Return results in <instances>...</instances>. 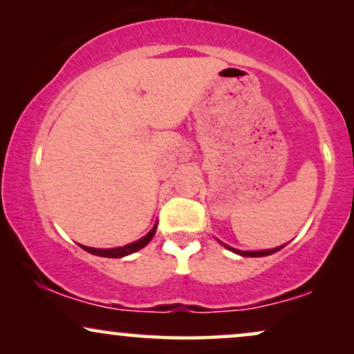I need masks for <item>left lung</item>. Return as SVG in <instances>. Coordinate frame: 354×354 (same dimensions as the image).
Segmentation results:
<instances>
[{
	"mask_svg": "<svg viewBox=\"0 0 354 354\" xmlns=\"http://www.w3.org/2000/svg\"><path fill=\"white\" fill-rule=\"evenodd\" d=\"M226 247H227L229 250L236 252V254L242 255V257H265V255H272V254H274V252L281 250L284 245H281V247H277V249H270V250H259V252H241V250H237V249H232V247H229V245H226Z\"/></svg>",
	"mask_w": 354,
	"mask_h": 354,
	"instance_id": "1",
	"label": "left lung"
}]
</instances>
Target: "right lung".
<instances>
[{"label":"right lung","mask_w":354,"mask_h":354,"mask_svg":"<svg viewBox=\"0 0 354 354\" xmlns=\"http://www.w3.org/2000/svg\"><path fill=\"white\" fill-rule=\"evenodd\" d=\"M156 227H158V224H154V227L151 229V231L146 234L145 237H141L140 241L133 242V244H128L125 247H115V249H94V247H86V245H81L82 249L86 252H89V254L93 255H99V257H109V259H122V257L125 255H130L133 252L143 249L145 245H148V242L153 239L154 232H156Z\"/></svg>","instance_id":"right-lung-1"}]
</instances>
